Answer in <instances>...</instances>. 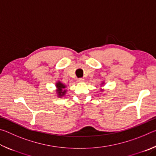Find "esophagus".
Masks as SVG:
<instances>
[{"label": "esophagus", "instance_id": "obj_1", "mask_svg": "<svg viewBox=\"0 0 156 156\" xmlns=\"http://www.w3.org/2000/svg\"><path fill=\"white\" fill-rule=\"evenodd\" d=\"M84 80L83 78H78L77 82H78V83H83Z\"/></svg>", "mask_w": 156, "mask_h": 156}]
</instances>
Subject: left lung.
Returning <instances> with one entry per match:
<instances>
[{
    "instance_id": "1",
    "label": "left lung",
    "mask_w": 156,
    "mask_h": 156,
    "mask_svg": "<svg viewBox=\"0 0 156 156\" xmlns=\"http://www.w3.org/2000/svg\"><path fill=\"white\" fill-rule=\"evenodd\" d=\"M101 85H105V82H104V81H103V82H102V83H101ZM100 91H104V89H100Z\"/></svg>"
}]
</instances>
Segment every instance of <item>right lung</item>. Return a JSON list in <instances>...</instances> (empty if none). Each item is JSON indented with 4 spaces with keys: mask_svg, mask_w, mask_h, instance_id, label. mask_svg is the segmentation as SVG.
Wrapping results in <instances>:
<instances>
[{
    "mask_svg": "<svg viewBox=\"0 0 156 156\" xmlns=\"http://www.w3.org/2000/svg\"><path fill=\"white\" fill-rule=\"evenodd\" d=\"M56 95L57 97L58 98H62L63 96H65V95L67 93V89H65L67 86L62 83L60 81H58L56 83Z\"/></svg>",
    "mask_w": 156,
    "mask_h": 156,
    "instance_id": "add662e5",
    "label": "right lung"
}]
</instances>
